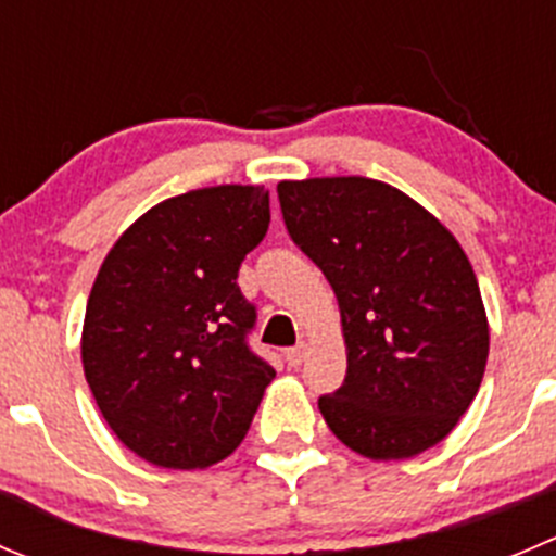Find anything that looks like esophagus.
<instances>
[{"mask_svg":"<svg viewBox=\"0 0 556 556\" xmlns=\"http://www.w3.org/2000/svg\"><path fill=\"white\" fill-rule=\"evenodd\" d=\"M304 358H306V344H295V348H290L288 353H285L288 366H301V361Z\"/></svg>","mask_w":556,"mask_h":556,"instance_id":"esophagus-1","label":"esophagus"}]
</instances>
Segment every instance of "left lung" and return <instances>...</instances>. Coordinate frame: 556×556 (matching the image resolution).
<instances>
[{"instance_id":"1","label":"left lung","mask_w":556,"mask_h":556,"mask_svg":"<svg viewBox=\"0 0 556 556\" xmlns=\"http://www.w3.org/2000/svg\"><path fill=\"white\" fill-rule=\"evenodd\" d=\"M277 192L342 315L348 375L317 399L328 429L366 459L424 454L459 424L486 369V309L465 250L386 181L333 176Z\"/></svg>"}]
</instances>
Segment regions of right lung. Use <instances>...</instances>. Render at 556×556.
Wrapping results in <instances>:
<instances>
[{"label": "right lung", "mask_w": 556, "mask_h": 556, "mask_svg": "<svg viewBox=\"0 0 556 556\" xmlns=\"http://www.w3.org/2000/svg\"><path fill=\"white\" fill-rule=\"evenodd\" d=\"M268 223L263 187H203L135 219L97 271L84 375L149 465L203 470L233 454L277 375L247 344L257 312L236 282Z\"/></svg>", "instance_id": "right-lung-1"}]
</instances>
